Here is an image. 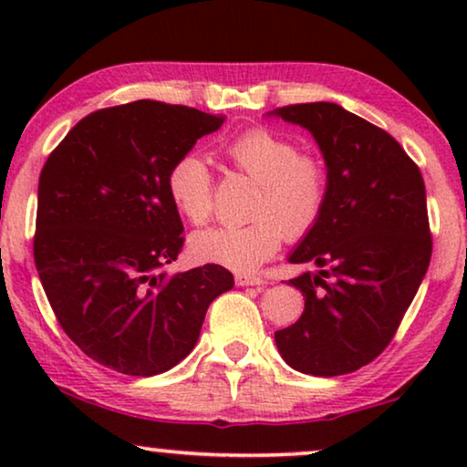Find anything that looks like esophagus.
Returning a JSON list of instances; mask_svg holds the SVG:
<instances>
[{
    "label": "esophagus",
    "instance_id": "1",
    "mask_svg": "<svg viewBox=\"0 0 467 467\" xmlns=\"http://www.w3.org/2000/svg\"><path fill=\"white\" fill-rule=\"evenodd\" d=\"M235 285L238 286H264L267 280L259 276H246V274H235Z\"/></svg>",
    "mask_w": 467,
    "mask_h": 467
}]
</instances>
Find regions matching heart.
Listing matches in <instances>:
<instances>
[{
	"instance_id": "obj_1",
	"label": "heart",
	"mask_w": 467,
	"mask_h": 467,
	"mask_svg": "<svg viewBox=\"0 0 467 467\" xmlns=\"http://www.w3.org/2000/svg\"><path fill=\"white\" fill-rule=\"evenodd\" d=\"M242 174L259 182L251 216L240 227H213L191 238L200 261L254 272L276 254L286 238H302L317 225L329 191L327 165L317 152L299 150L296 140L267 127H253L225 146ZM165 189L191 225H203L214 210V181L197 152H184L170 165Z\"/></svg>"
}]
</instances>
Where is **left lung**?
Masks as SVG:
<instances>
[{
  "instance_id": "left-lung-1",
  "label": "left lung",
  "mask_w": 467,
  "mask_h": 467,
  "mask_svg": "<svg viewBox=\"0 0 467 467\" xmlns=\"http://www.w3.org/2000/svg\"><path fill=\"white\" fill-rule=\"evenodd\" d=\"M272 114L315 136L329 176L323 213L289 257L318 272L289 280L306 306L276 347L297 372L350 374L389 347L430 267L423 176L398 140L342 106Z\"/></svg>"
}]
</instances>
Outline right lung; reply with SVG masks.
Returning a JSON list of instances; mask_svg holds the SVG:
<instances>
[{"label":"right lung","mask_w":467,"mask_h":467,"mask_svg":"<svg viewBox=\"0 0 467 467\" xmlns=\"http://www.w3.org/2000/svg\"><path fill=\"white\" fill-rule=\"evenodd\" d=\"M223 120L155 99L101 108L44 163L36 267L63 331L101 366L168 372L193 350L208 306L234 286L216 264L165 272L184 244L165 176Z\"/></svg>","instance_id":"add662e5"}]
</instances>
